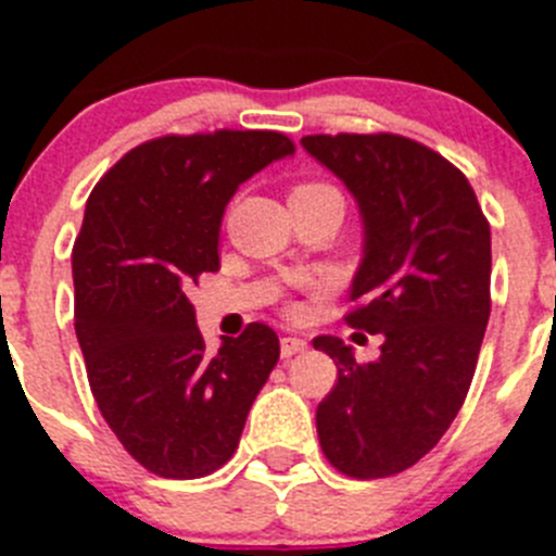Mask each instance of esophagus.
I'll list each match as a JSON object with an SVG mask.
<instances>
[{"label": "esophagus", "instance_id": "1", "mask_svg": "<svg viewBox=\"0 0 556 556\" xmlns=\"http://www.w3.org/2000/svg\"><path fill=\"white\" fill-rule=\"evenodd\" d=\"M306 351V339L301 337H283L281 339V356L289 358L294 356V353H303Z\"/></svg>", "mask_w": 556, "mask_h": 556}]
</instances>
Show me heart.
<instances>
[{
	"label": "heart",
	"mask_w": 556,
	"mask_h": 556,
	"mask_svg": "<svg viewBox=\"0 0 556 556\" xmlns=\"http://www.w3.org/2000/svg\"><path fill=\"white\" fill-rule=\"evenodd\" d=\"M289 198H339V191L328 184H301L294 186Z\"/></svg>",
	"instance_id": "heart-1"
}]
</instances>
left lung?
<instances>
[{
    "mask_svg": "<svg viewBox=\"0 0 556 556\" xmlns=\"http://www.w3.org/2000/svg\"><path fill=\"white\" fill-rule=\"evenodd\" d=\"M301 144L356 198L365 258L345 320L384 337L367 365L339 337L314 339L339 370L317 434L339 473L384 479L424 459L465 404L490 320V223L468 178L420 141L339 132Z\"/></svg>",
    "mask_w": 556,
    "mask_h": 556,
    "instance_id": "1",
    "label": "left lung"
}]
</instances>
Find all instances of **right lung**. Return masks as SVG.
Returning <instances> with one entry per match:
<instances>
[{"instance_id":"right-lung-1","label":"right lung","mask_w":556,"mask_h":556,"mask_svg":"<svg viewBox=\"0 0 556 556\" xmlns=\"http://www.w3.org/2000/svg\"><path fill=\"white\" fill-rule=\"evenodd\" d=\"M292 152L275 130L161 136L122 155L88 198L72 250L77 342L105 424L150 473L223 468L281 356L264 323L205 351L189 289L219 269L236 189Z\"/></svg>"}]
</instances>
